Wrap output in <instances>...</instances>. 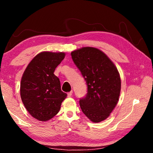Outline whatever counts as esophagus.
I'll use <instances>...</instances> for the list:
<instances>
[{"instance_id":"esophagus-1","label":"esophagus","mask_w":153,"mask_h":153,"mask_svg":"<svg viewBox=\"0 0 153 153\" xmlns=\"http://www.w3.org/2000/svg\"><path fill=\"white\" fill-rule=\"evenodd\" d=\"M72 94H73V91H72V90H71V91H70L69 92L67 93V97H71V96H72Z\"/></svg>"}]
</instances>
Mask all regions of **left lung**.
<instances>
[{"label":"left lung","mask_w":153,"mask_h":153,"mask_svg":"<svg viewBox=\"0 0 153 153\" xmlns=\"http://www.w3.org/2000/svg\"><path fill=\"white\" fill-rule=\"evenodd\" d=\"M71 55L88 87L86 97L79 99L81 109L92 122H100L109 116L119 100L121 79L117 67L96 48L77 49Z\"/></svg>","instance_id":"1"}]
</instances>
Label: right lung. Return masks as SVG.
<instances>
[{"label": "right lung", "instance_id": "obj_1", "mask_svg": "<svg viewBox=\"0 0 153 153\" xmlns=\"http://www.w3.org/2000/svg\"><path fill=\"white\" fill-rule=\"evenodd\" d=\"M64 53L42 52L25 69L21 80V98L33 117L45 121L59 113L67 97L61 91L60 80L54 72L63 60Z\"/></svg>", "mask_w": 153, "mask_h": 153}]
</instances>
